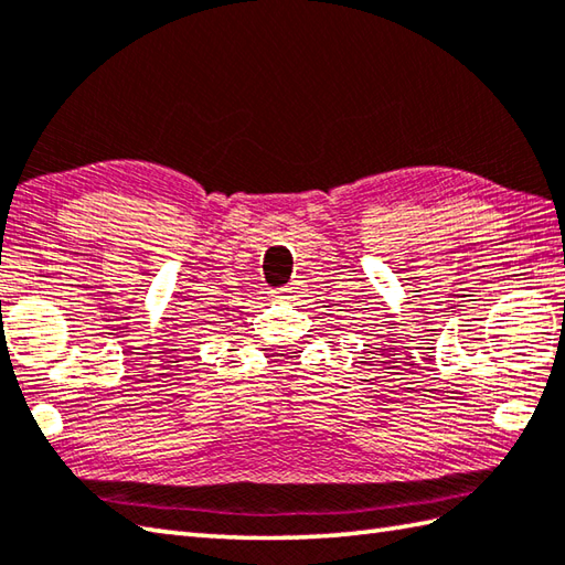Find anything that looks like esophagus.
Here are the masks:
<instances>
[{
	"label": "esophagus",
	"mask_w": 565,
	"mask_h": 565,
	"mask_svg": "<svg viewBox=\"0 0 565 565\" xmlns=\"http://www.w3.org/2000/svg\"><path fill=\"white\" fill-rule=\"evenodd\" d=\"M298 294H301V284H291V286H286V289H281L284 298H296Z\"/></svg>",
	"instance_id": "34e87169"
}]
</instances>
